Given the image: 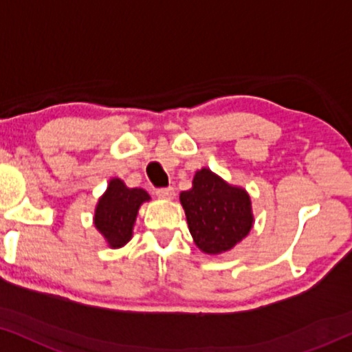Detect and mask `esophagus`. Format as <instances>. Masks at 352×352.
I'll return each instance as SVG.
<instances>
[{
    "label": "esophagus",
    "mask_w": 352,
    "mask_h": 352,
    "mask_svg": "<svg viewBox=\"0 0 352 352\" xmlns=\"http://www.w3.org/2000/svg\"><path fill=\"white\" fill-rule=\"evenodd\" d=\"M155 195H157L159 198H165V200H170V198H173V195H175V190H173L172 187L157 188V190H155Z\"/></svg>",
    "instance_id": "obj_1"
}]
</instances>
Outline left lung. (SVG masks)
<instances>
[{
    "mask_svg": "<svg viewBox=\"0 0 352 352\" xmlns=\"http://www.w3.org/2000/svg\"><path fill=\"white\" fill-rule=\"evenodd\" d=\"M195 244L206 254H221L243 241L252 228L251 198L208 168L195 173L193 187L180 193Z\"/></svg>",
    "mask_w": 352,
    "mask_h": 352,
    "instance_id": "left-lung-1",
    "label": "left lung"
}]
</instances>
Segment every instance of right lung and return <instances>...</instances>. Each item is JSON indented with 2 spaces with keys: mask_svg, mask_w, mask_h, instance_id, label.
Returning <instances> with one entry per match:
<instances>
[{
  "mask_svg": "<svg viewBox=\"0 0 352 352\" xmlns=\"http://www.w3.org/2000/svg\"><path fill=\"white\" fill-rule=\"evenodd\" d=\"M149 198L142 188H128L120 179L109 182L96 206L95 226L111 248H121L131 239L139 206Z\"/></svg>",
  "mask_w": 352,
  "mask_h": 352,
  "instance_id": "add662e5",
  "label": "right lung"
}]
</instances>
